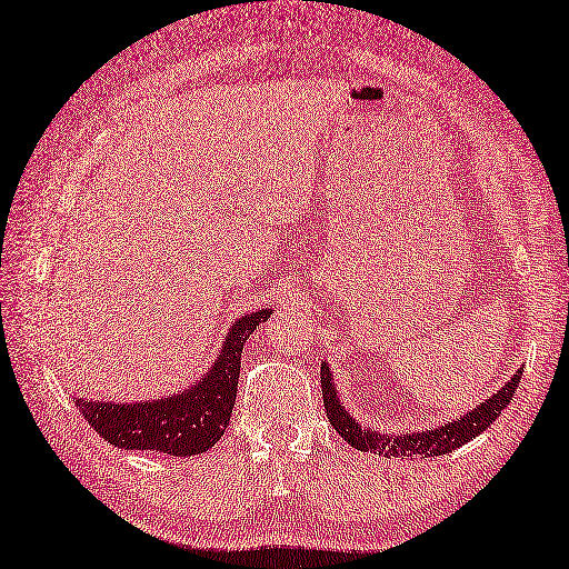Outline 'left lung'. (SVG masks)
Listing matches in <instances>:
<instances>
[{
    "label": "left lung",
    "mask_w": 569,
    "mask_h": 569,
    "mask_svg": "<svg viewBox=\"0 0 569 569\" xmlns=\"http://www.w3.org/2000/svg\"><path fill=\"white\" fill-rule=\"evenodd\" d=\"M521 371L523 367L517 369L515 377H511L500 391L492 393L485 403L476 406L470 412L461 415V418L439 427L422 429V432H406V435H396V432L381 435L377 429L359 425L340 403L336 381H332V371L326 362L321 365V389H323V403H326L330 425L336 427V432L357 451H379L386 456H396V459H400V456H422V459H427V456H441L463 447L466 441L476 439L497 418H500L502 410L511 403V396L517 391V386L521 381Z\"/></svg>",
    "instance_id": "left-lung-1"
}]
</instances>
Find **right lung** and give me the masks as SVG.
I'll list each match as a JSON object with an SVG mask.
<instances>
[{
    "label": "right lung",
    "mask_w": 569,
    "mask_h": 569,
    "mask_svg": "<svg viewBox=\"0 0 569 569\" xmlns=\"http://www.w3.org/2000/svg\"><path fill=\"white\" fill-rule=\"evenodd\" d=\"M270 313L272 309H258L237 318L212 367L183 391L134 403L77 398V408L96 432L118 449L159 451L186 459L204 453L217 445L231 420L243 345Z\"/></svg>",
    "instance_id": "right-lung-1"
}]
</instances>
